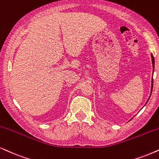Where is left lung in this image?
Segmentation results:
<instances>
[{
	"instance_id": "8db88e82",
	"label": "left lung",
	"mask_w": 159,
	"mask_h": 159,
	"mask_svg": "<svg viewBox=\"0 0 159 159\" xmlns=\"http://www.w3.org/2000/svg\"><path fill=\"white\" fill-rule=\"evenodd\" d=\"M151 59H152V67H153V71H154V65H155V60H154V57H153V55L151 53ZM152 86H153V80H152V81H151V91H150V95H151V93H152ZM150 98H148V101L149 100ZM148 101H147V103H148ZM147 103L145 104H147Z\"/></svg>"
}]
</instances>
